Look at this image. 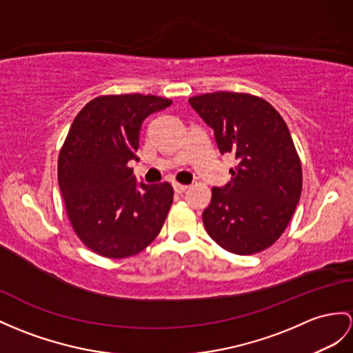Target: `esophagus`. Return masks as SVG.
<instances>
[{
    "label": "esophagus",
    "mask_w": 353,
    "mask_h": 353,
    "mask_svg": "<svg viewBox=\"0 0 353 353\" xmlns=\"http://www.w3.org/2000/svg\"><path fill=\"white\" fill-rule=\"evenodd\" d=\"M188 188V185H185V184H179V183H174V190L176 192V193H184L185 190Z\"/></svg>",
    "instance_id": "esophagus-1"
}]
</instances>
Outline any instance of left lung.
<instances>
[{
    "label": "left lung",
    "instance_id": "1",
    "mask_svg": "<svg viewBox=\"0 0 353 353\" xmlns=\"http://www.w3.org/2000/svg\"><path fill=\"white\" fill-rule=\"evenodd\" d=\"M188 101L214 130L220 152L238 160L230 181L212 187L203 226L230 253H259L285 232L303 190V168L285 119L247 92L219 91Z\"/></svg>",
    "mask_w": 353,
    "mask_h": 353
}]
</instances>
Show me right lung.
Masks as SVG:
<instances>
[{"mask_svg":"<svg viewBox=\"0 0 353 353\" xmlns=\"http://www.w3.org/2000/svg\"><path fill=\"white\" fill-rule=\"evenodd\" d=\"M172 100L143 94L99 96L85 105L58 157V184L72 228L90 250L123 259L147 248L174 201L169 183L136 184L143 119Z\"/></svg>","mask_w":353,"mask_h":353,"instance_id":"add662e5","label":"right lung"}]
</instances>
